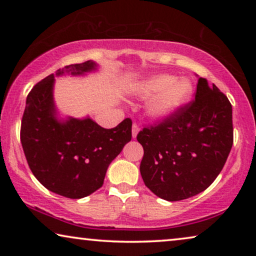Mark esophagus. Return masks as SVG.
<instances>
[{
  "label": "esophagus",
  "mask_w": 256,
  "mask_h": 256,
  "mask_svg": "<svg viewBox=\"0 0 256 256\" xmlns=\"http://www.w3.org/2000/svg\"><path fill=\"white\" fill-rule=\"evenodd\" d=\"M140 132V128L136 124H132V138H135L136 136H138V132Z\"/></svg>",
  "instance_id": "obj_1"
}]
</instances>
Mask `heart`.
Instances as JSON below:
<instances>
[{
  "mask_svg": "<svg viewBox=\"0 0 256 256\" xmlns=\"http://www.w3.org/2000/svg\"><path fill=\"white\" fill-rule=\"evenodd\" d=\"M192 92L191 84L186 79H176L171 74L149 76L136 86V94L142 98L152 96L148 113L154 118H169L186 102Z\"/></svg>",
  "mask_w": 256,
  "mask_h": 256,
  "instance_id": "obj_1",
  "label": "heart"
}]
</instances>
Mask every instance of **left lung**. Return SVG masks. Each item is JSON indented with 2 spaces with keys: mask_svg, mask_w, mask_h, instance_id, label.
Returning <instances> with one entry per match:
<instances>
[{
  "mask_svg": "<svg viewBox=\"0 0 256 256\" xmlns=\"http://www.w3.org/2000/svg\"><path fill=\"white\" fill-rule=\"evenodd\" d=\"M136 138L144 150L140 171L146 186L169 202L194 197L214 182L232 149V104L199 78L194 100Z\"/></svg>",
  "mask_w": 256,
  "mask_h": 256,
  "instance_id": "1",
  "label": "left lung"
}]
</instances>
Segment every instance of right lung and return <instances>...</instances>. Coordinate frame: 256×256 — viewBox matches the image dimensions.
I'll return each instance as SVG.
<instances>
[{"instance_id":"right-lung-1","label":"right lung","mask_w":256,"mask_h":256,"mask_svg":"<svg viewBox=\"0 0 256 256\" xmlns=\"http://www.w3.org/2000/svg\"><path fill=\"white\" fill-rule=\"evenodd\" d=\"M96 70L94 62L58 70L34 86L26 98L20 124V142L34 176L62 197L79 199L104 184L108 166L132 140V120L106 129L92 118L60 121L56 116L54 76L85 74Z\"/></svg>"}]
</instances>
